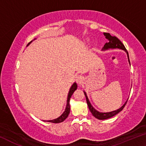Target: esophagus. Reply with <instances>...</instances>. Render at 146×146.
I'll return each instance as SVG.
<instances>
[{
	"mask_svg": "<svg viewBox=\"0 0 146 146\" xmlns=\"http://www.w3.org/2000/svg\"><path fill=\"white\" fill-rule=\"evenodd\" d=\"M83 80H84V77L82 75H78L76 77V83L78 84H80L81 83H82Z\"/></svg>",
	"mask_w": 146,
	"mask_h": 146,
	"instance_id": "1",
	"label": "esophagus"
}]
</instances>
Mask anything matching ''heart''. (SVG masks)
Returning a JSON list of instances; mask_svg holds the SVG:
<instances>
[{
  "mask_svg": "<svg viewBox=\"0 0 146 146\" xmlns=\"http://www.w3.org/2000/svg\"><path fill=\"white\" fill-rule=\"evenodd\" d=\"M88 39H86V41H88Z\"/></svg>",
  "mask_w": 146,
  "mask_h": 146,
  "instance_id": "1",
  "label": "heart"
}]
</instances>
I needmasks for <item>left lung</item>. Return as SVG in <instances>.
Returning <instances> with one entry per match:
<instances>
[{"label":"left lung","mask_w":146,"mask_h":146,"mask_svg":"<svg viewBox=\"0 0 146 146\" xmlns=\"http://www.w3.org/2000/svg\"><path fill=\"white\" fill-rule=\"evenodd\" d=\"M104 35L106 36V38L108 40V42H106L105 44V45L104 46L103 48H102V51H106V50H108L110 49H122L125 51V53H127V56L128 58V61H129V63L130 64V61H129V55H128V52L125 49V46L121 42V41L118 39V38L116 37V36H113L111 35L110 33H104ZM84 95L86 96V101H87V104L88 106V108L90 109L91 113H92V115L95 117L96 118H97L98 120H105V119H108V118H111L113 116L116 115L118 114V113H120L121 111H122L124 106L125 105V104L127 103L128 98L127 100L125 101V102L123 104V106L122 107H120V108H118V110L113 111H110V112H107V113H103V112H100L96 110L95 108H94L92 105L91 104V103L90 102V100L88 99V97L87 96V94L84 91Z\"/></svg>","instance_id":"obj_1"}]
</instances>
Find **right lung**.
<instances>
[{
    "instance_id": "obj_1",
    "label": "right lung",
    "mask_w": 146,
    "mask_h": 146,
    "mask_svg": "<svg viewBox=\"0 0 146 146\" xmlns=\"http://www.w3.org/2000/svg\"><path fill=\"white\" fill-rule=\"evenodd\" d=\"M36 38H35L34 40H35ZM31 40L30 42H29L27 46H28L29 44H30L32 42ZM77 89V84H76V82H74L73 84V85L71 86L70 90L69 91L68 95V98H67V104H66V107L65 109V111L63 112L62 114L60 117L55 118V119L53 120H43V121H46V122H52V123H60L62 122L63 121L65 120L66 118H68L69 114H70V98L71 96H72L73 93L75 92V91Z\"/></svg>"
}]
</instances>
